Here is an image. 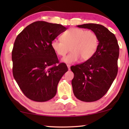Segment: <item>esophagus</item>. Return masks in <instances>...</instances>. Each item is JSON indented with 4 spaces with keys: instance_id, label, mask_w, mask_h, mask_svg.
<instances>
[{
    "instance_id": "obj_1",
    "label": "esophagus",
    "mask_w": 129,
    "mask_h": 129,
    "mask_svg": "<svg viewBox=\"0 0 129 129\" xmlns=\"http://www.w3.org/2000/svg\"><path fill=\"white\" fill-rule=\"evenodd\" d=\"M67 67H68V69L70 70V69H71V65H69V64H68L67 65Z\"/></svg>"
}]
</instances>
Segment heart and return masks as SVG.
Returning a JSON list of instances; mask_svg holds the SVG:
<instances>
[{"mask_svg":"<svg viewBox=\"0 0 129 129\" xmlns=\"http://www.w3.org/2000/svg\"><path fill=\"white\" fill-rule=\"evenodd\" d=\"M62 40L54 39L51 47L60 56H65L71 47L72 52L62 59L66 64H72L80 60L86 61L92 57L99 47V38L94 32L81 28H72L61 35Z\"/></svg>","mask_w":129,"mask_h":129,"instance_id":"1","label":"heart"}]
</instances>
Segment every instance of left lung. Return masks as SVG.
I'll return each instance as SVG.
<instances>
[{
    "instance_id": "obj_1",
    "label": "left lung",
    "mask_w": 129,
    "mask_h": 129,
    "mask_svg": "<svg viewBox=\"0 0 129 129\" xmlns=\"http://www.w3.org/2000/svg\"><path fill=\"white\" fill-rule=\"evenodd\" d=\"M77 27L93 30L99 38L94 54L84 63L71 67L76 97L82 101L94 102L105 94L116 77L119 48L114 35L103 25L89 23Z\"/></svg>"
}]
</instances>
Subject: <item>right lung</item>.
I'll return each instance as SVG.
<instances>
[{
    "mask_svg": "<svg viewBox=\"0 0 129 129\" xmlns=\"http://www.w3.org/2000/svg\"><path fill=\"white\" fill-rule=\"evenodd\" d=\"M67 28L44 21L28 25L16 38L12 52L15 80L28 99L45 102L55 96L57 87L68 71L64 63L58 65L52 41Z\"/></svg>",
    "mask_w": 129,
    "mask_h": 129,
    "instance_id": "1",
    "label": "right lung"
}]
</instances>
